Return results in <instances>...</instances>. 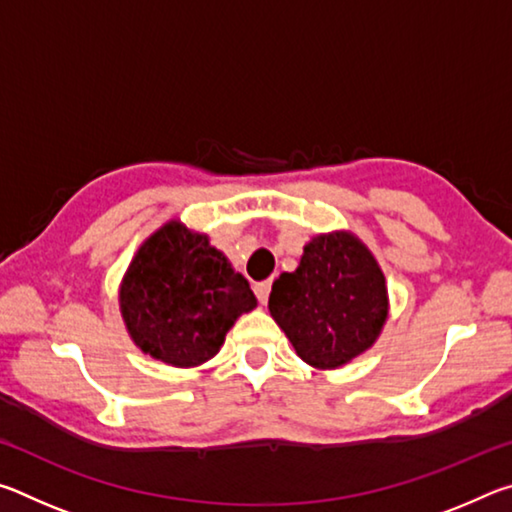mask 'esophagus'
Listing matches in <instances>:
<instances>
[{
	"mask_svg": "<svg viewBox=\"0 0 512 512\" xmlns=\"http://www.w3.org/2000/svg\"><path fill=\"white\" fill-rule=\"evenodd\" d=\"M268 293H271V282H257L255 284V296H257V300L262 302V305H266L268 302Z\"/></svg>",
	"mask_w": 512,
	"mask_h": 512,
	"instance_id": "esophagus-1",
	"label": "esophagus"
}]
</instances>
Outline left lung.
Segmentation results:
<instances>
[{"label": "left lung", "mask_w": 512, "mask_h": 512, "mask_svg": "<svg viewBox=\"0 0 512 512\" xmlns=\"http://www.w3.org/2000/svg\"><path fill=\"white\" fill-rule=\"evenodd\" d=\"M268 311L302 361L336 370L379 339L388 318L386 277L354 232H325L305 244L296 271L273 282Z\"/></svg>", "instance_id": "left-lung-1"}]
</instances>
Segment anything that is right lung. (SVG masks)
Instances as JSON below:
<instances>
[{"label": "right lung", "instance_id": "obj_1", "mask_svg": "<svg viewBox=\"0 0 512 512\" xmlns=\"http://www.w3.org/2000/svg\"><path fill=\"white\" fill-rule=\"evenodd\" d=\"M255 307L246 277L210 237L180 219L144 239L119 284L128 336L144 354L173 368L210 361L237 318Z\"/></svg>", "mask_w": 512, "mask_h": 512}]
</instances>
